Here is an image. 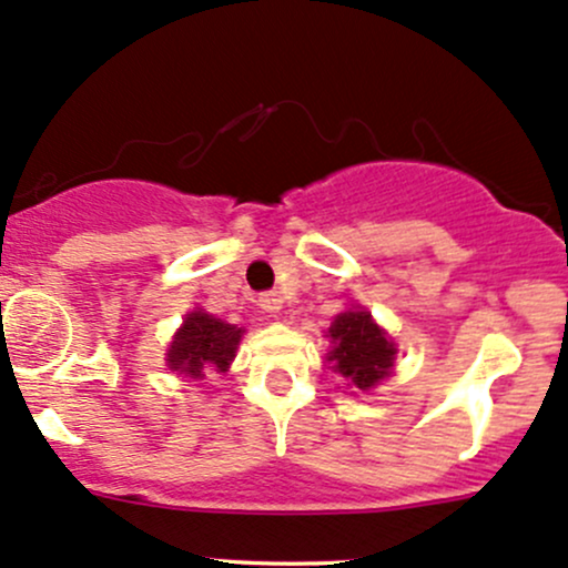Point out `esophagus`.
Listing matches in <instances>:
<instances>
[{
    "label": "esophagus",
    "mask_w": 568,
    "mask_h": 568,
    "mask_svg": "<svg viewBox=\"0 0 568 568\" xmlns=\"http://www.w3.org/2000/svg\"><path fill=\"white\" fill-rule=\"evenodd\" d=\"M258 304H261V310H264V313H272V315L283 310V300H280L277 291H266V294H261Z\"/></svg>",
    "instance_id": "obj_1"
}]
</instances>
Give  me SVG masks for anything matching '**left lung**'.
<instances>
[{"label": "left lung", "instance_id": "left-lung-1", "mask_svg": "<svg viewBox=\"0 0 568 568\" xmlns=\"http://www.w3.org/2000/svg\"><path fill=\"white\" fill-rule=\"evenodd\" d=\"M329 337L334 348L329 362H334L343 378H348L356 389L367 392L386 378L394 364V345L386 339L384 329L373 324L369 313L364 310H348L334 318Z\"/></svg>", "mask_w": 568, "mask_h": 568}]
</instances>
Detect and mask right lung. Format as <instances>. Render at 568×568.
I'll return each mask as SVG.
<instances>
[{"mask_svg":"<svg viewBox=\"0 0 568 568\" xmlns=\"http://www.w3.org/2000/svg\"><path fill=\"white\" fill-rule=\"evenodd\" d=\"M239 339H242V329H236L234 324H225V321L195 310L187 315V321L171 343L169 364L171 369L187 373L193 378H201L204 369L223 373L234 359Z\"/></svg>","mask_w":568,"mask_h":568,"instance_id":"obj_1","label":"right lung"}]
</instances>
